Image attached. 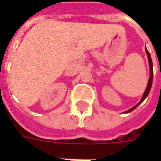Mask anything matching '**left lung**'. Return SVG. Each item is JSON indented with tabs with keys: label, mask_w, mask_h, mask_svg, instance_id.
Here are the masks:
<instances>
[{
	"label": "left lung",
	"mask_w": 161,
	"mask_h": 161,
	"mask_svg": "<svg viewBox=\"0 0 161 161\" xmlns=\"http://www.w3.org/2000/svg\"><path fill=\"white\" fill-rule=\"evenodd\" d=\"M146 51V53H147V58H148V63H149V70H150V76H149V80H148V83H147V86L146 88V91L144 92V94L142 96V99H141V101L139 102L137 104L134 106L133 108H131L130 109H128L127 111H125L124 113H129V112L133 111L135 108H136L138 107L139 105L142 103V102L145 100L146 98L147 97V96H148L149 92H150V90H151V87H152V84H153V62H152V58H151V56H150V53H148V51L147 49L146 48L145 49Z\"/></svg>",
	"instance_id": "obj_1"
}]
</instances>
